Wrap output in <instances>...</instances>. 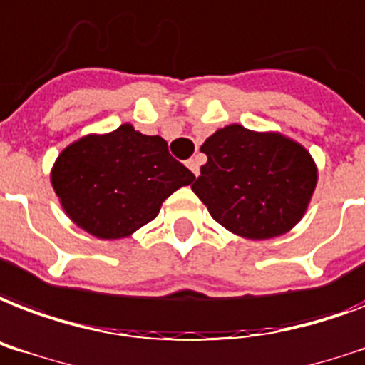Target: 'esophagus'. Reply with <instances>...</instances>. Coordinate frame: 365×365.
<instances>
[{
    "instance_id": "1",
    "label": "esophagus",
    "mask_w": 365,
    "mask_h": 365,
    "mask_svg": "<svg viewBox=\"0 0 365 365\" xmlns=\"http://www.w3.org/2000/svg\"><path fill=\"white\" fill-rule=\"evenodd\" d=\"M201 157H199V155H195L193 158H189L187 160V168L191 172H193L195 176H199V174H201Z\"/></svg>"
}]
</instances>
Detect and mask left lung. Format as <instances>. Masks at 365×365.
I'll return each instance as SVG.
<instances>
[{
  "mask_svg": "<svg viewBox=\"0 0 365 365\" xmlns=\"http://www.w3.org/2000/svg\"><path fill=\"white\" fill-rule=\"evenodd\" d=\"M201 151L208 160L191 189L227 232L272 239L302 220L318 168L294 139L230 124L207 138Z\"/></svg>",
  "mask_w": 365,
  "mask_h": 365,
  "instance_id": "8db88e82",
  "label": "left lung"
}]
</instances>
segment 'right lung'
<instances>
[{
    "label": "right lung",
    "mask_w": 365,
    "mask_h": 365,
    "mask_svg": "<svg viewBox=\"0 0 365 365\" xmlns=\"http://www.w3.org/2000/svg\"><path fill=\"white\" fill-rule=\"evenodd\" d=\"M193 180L160 135H143L132 124L83 135L63 149L51 168V185L66 216L108 241L149 224L163 202Z\"/></svg>",
    "instance_id": "right-lung-1"
}]
</instances>
